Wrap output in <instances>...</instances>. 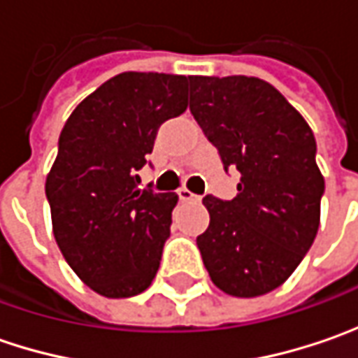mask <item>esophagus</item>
I'll return each mask as SVG.
<instances>
[{"instance_id":"obj_1","label":"esophagus","mask_w":358,"mask_h":358,"mask_svg":"<svg viewBox=\"0 0 358 358\" xmlns=\"http://www.w3.org/2000/svg\"><path fill=\"white\" fill-rule=\"evenodd\" d=\"M177 195H179V199L181 201H201L199 195L191 193V191H189V189H185V187H183V189H179V191H177Z\"/></svg>"}]
</instances>
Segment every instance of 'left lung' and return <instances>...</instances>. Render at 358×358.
Wrapping results in <instances>:
<instances>
[{
	"label": "left lung",
	"mask_w": 358,
	"mask_h": 358,
	"mask_svg": "<svg viewBox=\"0 0 358 358\" xmlns=\"http://www.w3.org/2000/svg\"><path fill=\"white\" fill-rule=\"evenodd\" d=\"M189 109L237 169V197L207 195L209 227L197 237L203 265L227 295L259 296L281 287L310 249L321 221L324 179L309 123L259 77L195 76Z\"/></svg>",
	"instance_id": "left-lung-1"
}]
</instances>
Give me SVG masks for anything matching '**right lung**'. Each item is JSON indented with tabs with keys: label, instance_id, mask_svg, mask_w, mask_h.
Returning a JSON list of instances; mask_svg holds the SVG:
<instances>
[{
	"label": "right lung",
	"instance_id": "right-lung-1",
	"mask_svg": "<svg viewBox=\"0 0 358 358\" xmlns=\"http://www.w3.org/2000/svg\"><path fill=\"white\" fill-rule=\"evenodd\" d=\"M185 76L127 71L73 109L45 181L57 247L95 293L125 299L157 275L175 193L137 189L161 123L187 109Z\"/></svg>",
	"mask_w": 358,
	"mask_h": 358
}]
</instances>
